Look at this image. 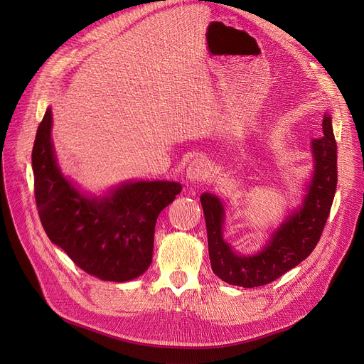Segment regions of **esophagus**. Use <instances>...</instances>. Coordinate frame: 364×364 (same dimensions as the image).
<instances>
[{"label": "esophagus", "instance_id": "esophagus-1", "mask_svg": "<svg viewBox=\"0 0 364 364\" xmlns=\"http://www.w3.org/2000/svg\"><path fill=\"white\" fill-rule=\"evenodd\" d=\"M209 169H211L209 168V164L205 159L198 158L188 165L187 178L190 181H202L209 176Z\"/></svg>", "mask_w": 364, "mask_h": 364}]
</instances>
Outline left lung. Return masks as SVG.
Listing matches in <instances>:
<instances>
[{"label": "left lung", "mask_w": 364, "mask_h": 364, "mask_svg": "<svg viewBox=\"0 0 364 364\" xmlns=\"http://www.w3.org/2000/svg\"><path fill=\"white\" fill-rule=\"evenodd\" d=\"M323 137L313 140L314 176L302 208L286 220L273 235L270 243L252 257L236 255L223 240L224 209L218 198L200 196L208 232V251L213 272L225 283L257 288L272 283L307 258L320 240L328 221L336 183V141L332 118L323 117Z\"/></svg>", "instance_id": "1"}]
</instances>
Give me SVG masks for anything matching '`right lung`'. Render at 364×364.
<instances>
[{
  "mask_svg": "<svg viewBox=\"0 0 364 364\" xmlns=\"http://www.w3.org/2000/svg\"><path fill=\"white\" fill-rule=\"evenodd\" d=\"M32 169L44 230L81 270L109 282H127L147 270L158 215L181 192L178 183L136 181L103 199L81 195L55 164L50 109L36 131Z\"/></svg>",
  "mask_w": 364,
  "mask_h": 364,
  "instance_id": "add662e5",
  "label": "right lung"
}]
</instances>
